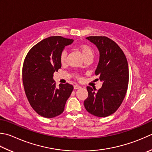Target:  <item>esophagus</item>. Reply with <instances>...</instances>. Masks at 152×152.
<instances>
[{
  "label": "esophagus",
  "mask_w": 152,
  "mask_h": 152,
  "mask_svg": "<svg viewBox=\"0 0 152 152\" xmlns=\"http://www.w3.org/2000/svg\"><path fill=\"white\" fill-rule=\"evenodd\" d=\"M74 90H78V89L81 88V86L78 85V84H76L74 86Z\"/></svg>",
  "instance_id": "1"
}]
</instances>
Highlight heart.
Segmentation results:
<instances>
[{"mask_svg":"<svg viewBox=\"0 0 152 152\" xmlns=\"http://www.w3.org/2000/svg\"><path fill=\"white\" fill-rule=\"evenodd\" d=\"M77 48L82 53V55L84 57V60H87V59H93L94 56V50L91 47L88 45L87 44L82 43L79 44L77 46ZM68 57V52L66 50H63L61 53L60 54V61L62 64H64L67 61ZM74 76L76 77L77 79H80V77L78 76V74H74Z\"/></svg>","mask_w":152,"mask_h":152,"instance_id":"1","label":"heart"}]
</instances>
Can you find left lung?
I'll return each instance as SVG.
<instances>
[{
  "label": "left lung",
  "mask_w": 152,
  "mask_h": 152,
  "mask_svg": "<svg viewBox=\"0 0 152 152\" xmlns=\"http://www.w3.org/2000/svg\"><path fill=\"white\" fill-rule=\"evenodd\" d=\"M87 39L99 49V61L95 72L103 82L102 87L88 86V96L84 107L88 113L98 117L112 115L119 108L126 96L129 80L126 56L114 41L105 36H90Z\"/></svg>",
  "instance_id": "left-lung-1"
}]
</instances>
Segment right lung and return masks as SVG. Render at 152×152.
I'll return each mask as SVG.
<instances>
[{
	"mask_svg": "<svg viewBox=\"0 0 152 152\" xmlns=\"http://www.w3.org/2000/svg\"><path fill=\"white\" fill-rule=\"evenodd\" d=\"M72 39L52 36L44 39L31 47L22 67V82L28 100L41 117L53 118L64 111L73 90L68 83L56 87L53 74L61 68L60 54Z\"/></svg>",
	"mask_w": 152,
	"mask_h": 152,
	"instance_id": "1",
	"label": "right lung"
}]
</instances>
